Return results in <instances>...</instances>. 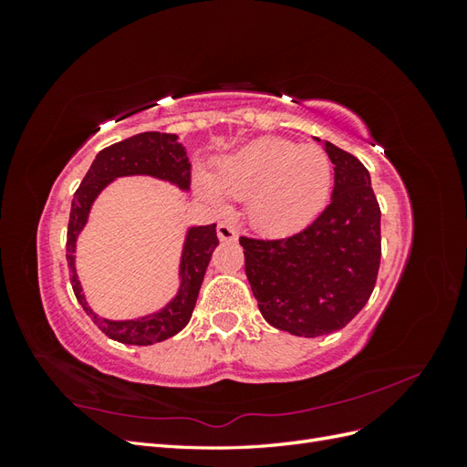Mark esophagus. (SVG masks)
Segmentation results:
<instances>
[{
	"label": "esophagus",
	"mask_w": 467,
	"mask_h": 467,
	"mask_svg": "<svg viewBox=\"0 0 467 467\" xmlns=\"http://www.w3.org/2000/svg\"><path fill=\"white\" fill-rule=\"evenodd\" d=\"M218 237H220V242H235V239H237V228H235L232 222L223 220V222L218 223Z\"/></svg>",
	"instance_id": "obj_1"
}]
</instances>
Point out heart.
<instances>
[{
    "instance_id": "b5f03b06",
    "label": "heart",
    "mask_w": 467,
    "mask_h": 467,
    "mask_svg": "<svg viewBox=\"0 0 467 467\" xmlns=\"http://www.w3.org/2000/svg\"><path fill=\"white\" fill-rule=\"evenodd\" d=\"M331 179V160L321 148L265 136L223 158L214 179L196 177V187L212 202H220L222 194L247 201V218L259 232L285 235L319 214Z\"/></svg>"
}]
</instances>
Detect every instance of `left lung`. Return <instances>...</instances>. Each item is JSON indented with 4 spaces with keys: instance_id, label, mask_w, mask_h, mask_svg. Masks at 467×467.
<instances>
[{
    "instance_id": "8db88e82",
    "label": "left lung",
    "mask_w": 467,
    "mask_h": 467,
    "mask_svg": "<svg viewBox=\"0 0 467 467\" xmlns=\"http://www.w3.org/2000/svg\"><path fill=\"white\" fill-rule=\"evenodd\" d=\"M325 151L335 165L327 208L285 239L239 237L263 317L296 337L343 329L368 302L381 257V214L368 169L331 142Z\"/></svg>"
}]
</instances>
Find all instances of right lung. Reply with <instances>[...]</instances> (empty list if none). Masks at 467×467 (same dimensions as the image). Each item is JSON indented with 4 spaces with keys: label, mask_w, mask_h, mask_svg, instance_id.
<instances>
[{
    "label": "right lung",
    "mask_w": 467,
    "mask_h": 467,
    "mask_svg": "<svg viewBox=\"0 0 467 467\" xmlns=\"http://www.w3.org/2000/svg\"><path fill=\"white\" fill-rule=\"evenodd\" d=\"M148 175L171 182L181 191L191 189V163L187 150L179 142L177 134L142 132L112 144L97 153L88 175L83 177L79 189L74 194L72 210H69L66 259L69 266V280L78 302L86 309L91 321L112 341L124 345L146 347L161 343L165 338L177 335L191 321L192 309L199 298L206 266L210 263L212 251L218 245L216 223L192 225L187 230L185 244H182L179 278L181 285L175 298L165 304L160 312L138 319H105L97 316L88 306L86 294L81 290V282L76 273V242L81 230L86 228L91 206L101 191L119 177Z\"/></svg>",
    "instance_id": "add662e5"
}]
</instances>
